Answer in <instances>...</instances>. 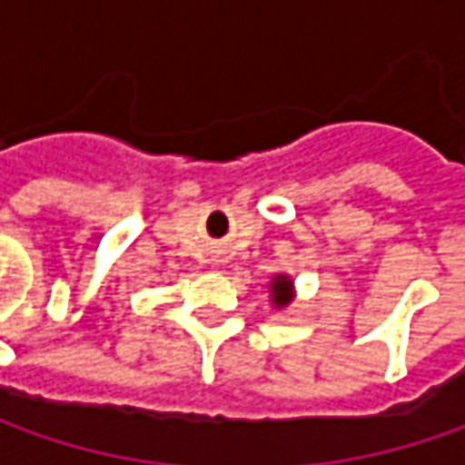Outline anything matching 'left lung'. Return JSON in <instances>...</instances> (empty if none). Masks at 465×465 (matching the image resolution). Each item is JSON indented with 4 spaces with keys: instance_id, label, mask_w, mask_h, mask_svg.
<instances>
[{
    "instance_id": "1",
    "label": "left lung",
    "mask_w": 465,
    "mask_h": 465,
    "mask_svg": "<svg viewBox=\"0 0 465 465\" xmlns=\"http://www.w3.org/2000/svg\"><path fill=\"white\" fill-rule=\"evenodd\" d=\"M290 290H292L290 279L279 277L277 282L272 284V292H274V305H287V302H290Z\"/></svg>"
}]
</instances>
